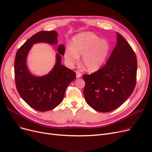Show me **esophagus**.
<instances>
[{"instance_id": "obj_1", "label": "esophagus", "mask_w": 152, "mask_h": 152, "mask_svg": "<svg viewBox=\"0 0 152 152\" xmlns=\"http://www.w3.org/2000/svg\"><path fill=\"white\" fill-rule=\"evenodd\" d=\"M76 77L77 78H79L81 76V73L79 71H76Z\"/></svg>"}]
</instances>
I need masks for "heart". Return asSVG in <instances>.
Here are the masks:
<instances>
[{
	"label": "heart",
	"instance_id": "obj_1",
	"mask_svg": "<svg viewBox=\"0 0 152 152\" xmlns=\"http://www.w3.org/2000/svg\"><path fill=\"white\" fill-rule=\"evenodd\" d=\"M110 50L109 43L105 39L91 33H85L75 37L73 45L68 46L65 58L70 64L77 63L79 55H83L84 68L89 71H95L104 63Z\"/></svg>",
	"mask_w": 152,
	"mask_h": 152
}]
</instances>
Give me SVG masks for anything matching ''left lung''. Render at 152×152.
<instances>
[{
    "label": "left lung",
    "mask_w": 152,
    "mask_h": 152,
    "mask_svg": "<svg viewBox=\"0 0 152 152\" xmlns=\"http://www.w3.org/2000/svg\"><path fill=\"white\" fill-rule=\"evenodd\" d=\"M137 62L132 48L118 33V41L105 65L83 75L86 102L100 112H110L127 100L136 84Z\"/></svg>",
    "instance_id": "1"
}]
</instances>
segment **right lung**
I'll return each instance as SVG.
<instances>
[{
  "label": "right lung",
  "instance_id": "obj_1",
  "mask_svg": "<svg viewBox=\"0 0 152 152\" xmlns=\"http://www.w3.org/2000/svg\"><path fill=\"white\" fill-rule=\"evenodd\" d=\"M57 33L55 31H40L31 36L17 52L14 63L15 80L20 97L27 104L39 111H47L57 107L63 101L66 88L76 78V73L61 65V56L57 54V62L46 76L36 77L28 69L27 54L33 44L46 42L56 44ZM65 47L60 45L58 52L64 55Z\"/></svg>",
  "mask_w": 152,
  "mask_h": 152
}]
</instances>
